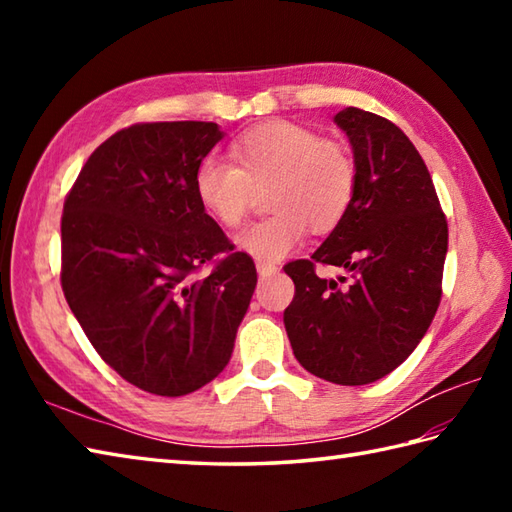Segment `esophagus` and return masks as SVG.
<instances>
[{
	"mask_svg": "<svg viewBox=\"0 0 512 512\" xmlns=\"http://www.w3.org/2000/svg\"><path fill=\"white\" fill-rule=\"evenodd\" d=\"M257 273H259V277H270V275L277 273V266L266 264V262H257Z\"/></svg>",
	"mask_w": 512,
	"mask_h": 512,
	"instance_id": "34e87169",
	"label": "esophagus"
}]
</instances>
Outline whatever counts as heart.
<instances>
[{
    "mask_svg": "<svg viewBox=\"0 0 512 512\" xmlns=\"http://www.w3.org/2000/svg\"><path fill=\"white\" fill-rule=\"evenodd\" d=\"M233 162L204 158L193 176L195 198L217 224L237 226L253 193L268 189L270 213L237 233L235 244L257 262L273 264L314 233H328L350 211L358 184L352 151L339 140H323L308 127L266 123L231 145Z\"/></svg>",
    "mask_w": 512,
    "mask_h": 512,
    "instance_id": "obj_1",
    "label": "heart"
}]
</instances>
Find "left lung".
<instances>
[{"instance_id":"obj_1","label":"left lung","mask_w":512,"mask_h":512,"mask_svg":"<svg viewBox=\"0 0 512 512\" xmlns=\"http://www.w3.org/2000/svg\"><path fill=\"white\" fill-rule=\"evenodd\" d=\"M334 123L354 151L356 195L310 259L284 266L295 281L284 325L310 374L367 385L394 372L436 317L449 228L429 169L400 127L358 107ZM317 263L345 267L353 284L321 280Z\"/></svg>"}]
</instances>
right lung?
I'll return each instance as SVG.
<instances>
[{"label": "right lung", "instance_id": "right-lung-1", "mask_svg": "<svg viewBox=\"0 0 512 512\" xmlns=\"http://www.w3.org/2000/svg\"><path fill=\"white\" fill-rule=\"evenodd\" d=\"M222 136L202 121L125 127L94 149L63 204L65 301L103 361L156 396H187L222 372L255 292L253 259L193 189ZM202 263L212 273L195 278Z\"/></svg>", "mask_w": 512, "mask_h": 512}]
</instances>
